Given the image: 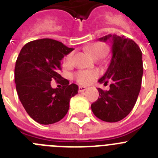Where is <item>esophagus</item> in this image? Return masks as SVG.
I'll use <instances>...</instances> for the list:
<instances>
[{"mask_svg": "<svg viewBox=\"0 0 158 158\" xmlns=\"http://www.w3.org/2000/svg\"><path fill=\"white\" fill-rule=\"evenodd\" d=\"M87 89V87H85V86H79V89H78V91H79V93H82V92H85Z\"/></svg>", "mask_w": 158, "mask_h": 158, "instance_id": "1", "label": "esophagus"}]
</instances>
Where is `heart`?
<instances>
[{"instance_id": "1", "label": "heart", "mask_w": 158, "mask_h": 158, "mask_svg": "<svg viewBox=\"0 0 158 158\" xmlns=\"http://www.w3.org/2000/svg\"><path fill=\"white\" fill-rule=\"evenodd\" d=\"M87 51L89 54L95 59L104 58L108 51V47L104 43L97 42L91 44L87 47ZM73 59V54H69L65 58V64L71 63ZM99 76L97 70H80L75 73V79L82 85H89Z\"/></svg>"}]
</instances>
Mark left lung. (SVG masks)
Segmentation results:
<instances>
[{
	"label": "left lung",
	"instance_id": "left-lung-1",
	"mask_svg": "<svg viewBox=\"0 0 158 158\" xmlns=\"http://www.w3.org/2000/svg\"><path fill=\"white\" fill-rule=\"evenodd\" d=\"M100 41L111 43V62L98 82L104 85L111 81L110 89L98 88L100 97L92 104L93 114L105 122L122 120L133 109L142 85V54L135 41L124 36L107 35Z\"/></svg>",
	"mask_w": 158,
	"mask_h": 158
}]
</instances>
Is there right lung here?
<instances>
[{"mask_svg":"<svg viewBox=\"0 0 158 158\" xmlns=\"http://www.w3.org/2000/svg\"><path fill=\"white\" fill-rule=\"evenodd\" d=\"M73 51L51 39L29 42L19 52L15 66V83L19 100L31 118L48 125L66 115L69 100L78 93V86L58 74L61 60ZM62 79V89H53L50 81Z\"/></svg>","mask_w":158,"mask_h":158,"instance_id":"add662e5","label":"right lung"}]
</instances>
